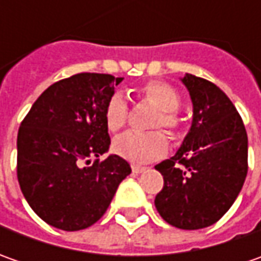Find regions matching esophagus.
Listing matches in <instances>:
<instances>
[{"label":"esophagus","mask_w":261,"mask_h":261,"mask_svg":"<svg viewBox=\"0 0 261 261\" xmlns=\"http://www.w3.org/2000/svg\"><path fill=\"white\" fill-rule=\"evenodd\" d=\"M145 170H146V167H144V166H138V164H134V166H132V171H134V173H136V174H139V173H144Z\"/></svg>","instance_id":"esophagus-1"}]
</instances>
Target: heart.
<instances>
[{"label":"heart","mask_w":261,"mask_h":261,"mask_svg":"<svg viewBox=\"0 0 261 261\" xmlns=\"http://www.w3.org/2000/svg\"><path fill=\"white\" fill-rule=\"evenodd\" d=\"M141 95L148 103L158 109V115L154 117L152 127L163 126L170 134L178 130L180 119L177 116V109L180 107V95L171 86L161 81H151L141 88ZM127 119V106L125 97L115 94L106 106L105 120L106 126L112 132H119ZM167 138L163 132L136 134L127 132L119 136L115 142V151L120 156L130 161H151L161 156L167 151Z\"/></svg>","instance_id":"1"}]
</instances>
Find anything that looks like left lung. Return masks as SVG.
I'll return each instance as SVG.
<instances>
[{
  "instance_id": "8db88e82",
  "label": "left lung",
  "mask_w": 261,
  "mask_h": 261,
  "mask_svg": "<svg viewBox=\"0 0 261 261\" xmlns=\"http://www.w3.org/2000/svg\"><path fill=\"white\" fill-rule=\"evenodd\" d=\"M193 105L192 126L174 155L156 164L164 187L161 218L180 229L214 225L236 202L247 177L248 139L236 106L211 81L180 78Z\"/></svg>"
}]
</instances>
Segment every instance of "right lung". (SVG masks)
<instances>
[{
    "mask_svg": "<svg viewBox=\"0 0 261 261\" xmlns=\"http://www.w3.org/2000/svg\"><path fill=\"white\" fill-rule=\"evenodd\" d=\"M123 78L83 72L46 88L17 135V177L46 224L80 231L105 215L129 163L110 154L105 110ZM95 160L94 163L91 161Z\"/></svg>",
    "mask_w": 261,
    "mask_h": 261,
    "instance_id": "right-lung-1",
    "label": "right lung"
}]
</instances>
